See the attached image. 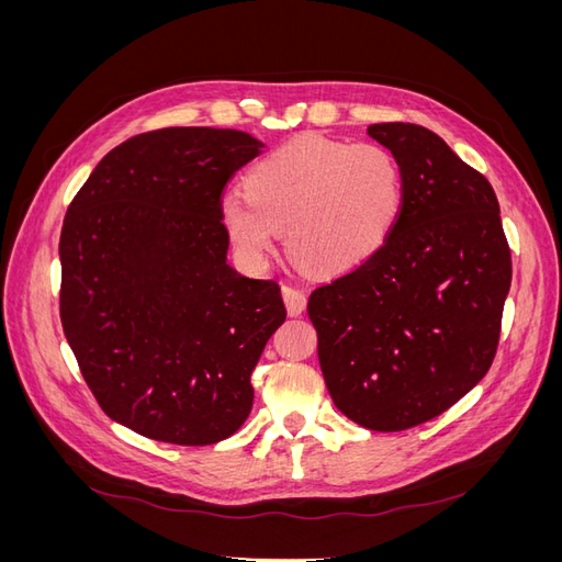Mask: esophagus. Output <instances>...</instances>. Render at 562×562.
Wrapping results in <instances>:
<instances>
[{
  "label": "esophagus",
  "instance_id": "obj_1",
  "mask_svg": "<svg viewBox=\"0 0 562 562\" xmlns=\"http://www.w3.org/2000/svg\"><path fill=\"white\" fill-rule=\"evenodd\" d=\"M281 293H283L285 310L291 316H300L304 307H307V295H304V291H300L297 285H283Z\"/></svg>",
  "mask_w": 562,
  "mask_h": 562
}]
</instances>
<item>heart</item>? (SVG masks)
Masks as SVG:
<instances>
[{"instance_id": "b5f03b06", "label": "heart", "mask_w": 562, "mask_h": 562, "mask_svg": "<svg viewBox=\"0 0 562 562\" xmlns=\"http://www.w3.org/2000/svg\"><path fill=\"white\" fill-rule=\"evenodd\" d=\"M403 206L405 173L394 151L304 135L255 164L246 196H225L220 217L250 262H265L285 232L293 258L330 277L370 260Z\"/></svg>"}]
</instances>
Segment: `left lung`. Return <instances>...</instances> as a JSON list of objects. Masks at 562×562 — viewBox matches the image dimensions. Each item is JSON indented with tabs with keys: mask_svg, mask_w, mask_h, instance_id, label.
Here are the masks:
<instances>
[{
	"mask_svg": "<svg viewBox=\"0 0 562 562\" xmlns=\"http://www.w3.org/2000/svg\"><path fill=\"white\" fill-rule=\"evenodd\" d=\"M405 173L389 241L318 285L307 314L337 411L370 431H405L443 415L495 361L512 248L483 173L417 124H372Z\"/></svg>",
	"mask_w": 562,
	"mask_h": 562,
	"instance_id": "left-lung-1",
	"label": "left lung"
}]
</instances>
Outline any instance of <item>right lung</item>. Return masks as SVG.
<instances>
[{"label":"right lung","instance_id":"right-lung-1","mask_svg":"<svg viewBox=\"0 0 562 562\" xmlns=\"http://www.w3.org/2000/svg\"><path fill=\"white\" fill-rule=\"evenodd\" d=\"M262 143L232 128L140 133L100 161L60 232V323L103 413L173 446H213L252 407L285 321L277 281L227 265L220 217Z\"/></svg>","mask_w":562,"mask_h":562}]
</instances>
